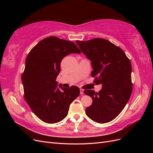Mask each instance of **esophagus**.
Segmentation results:
<instances>
[{
	"mask_svg": "<svg viewBox=\"0 0 153 153\" xmlns=\"http://www.w3.org/2000/svg\"><path fill=\"white\" fill-rule=\"evenodd\" d=\"M80 93H81V94H83V93H84V90L80 89Z\"/></svg>",
	"mask_w": 153,
	"mask_h": 153,
	"instance_id": "obj_1",
	"label": "esophagus"
}]
</instances>
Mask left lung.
Returning <instances> with one entry per match:
<instances>
[{"label": "left lung", "instance_id": "1", "mask_svg": "<svg viewBox=\"0 0 153 153\" xmlns=\"http://www.w3.org/2000/svg\"><path fill=\"white\" fill-rule=\"evenodd\" d=\"M84 55L91 61L94 82L102 84V90H85L93 100L86 114L98 123L110 122L120 114L132 91L131 65L121 49L110 41L96 38L87 41H76Z\"/></svg>", "mask_w": 153, "mask_h": 153}]
</instances>
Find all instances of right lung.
Masks as SVG:
<instances>
[{
    "label": "right lung",
    "mask_w": 153,
    "mask_h": 153,
    "mask_svg": "<svg viewBox=\"0 0 153 153\" xmlns=\"http://www.w3.org/2000/svg\"><path fill=\"white\" fill-rule=\"evenodd\" d=\"M81 53L76 44L51 36L44 39L28 55L22 76L24 97L32 112L42 121L60 122L67 114L71 103L79 95L77 86H58L56 77L62 59Z\"/></svg>",
    "instance_id": "right-lung-1"
}]
</instances>
